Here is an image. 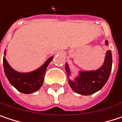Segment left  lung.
<instances>
[{
  "label": "left lung",
  "mask_w": 122,
  "mask_h": 122,
  "mask_svg": "<svg viewBox=\"0 0 122 122\" xmlns=\"http://www.w3.org/2000/svg\"><path fill=\"white\" fill-rule=\"evenodd\" d=\"M105 45H108V41H105ZM112 66V57L110 50L107 51L105 61L101 67L93 71H79L78 75L73 80H71L68 76H71V70L68 64L66 63V71L68 76V83L71 89L83 95H92L100 90L107 83Z\"/></svg>",
  "instance_id": "1"
}]
</instances>
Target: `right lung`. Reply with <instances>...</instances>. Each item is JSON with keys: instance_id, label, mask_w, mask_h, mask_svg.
Masks as SVG:
<instances>
[{"instance_id": "obj_1", "label": "right lung", "mask_w": 122, "mask_h": 122, "mask_svg": "<svg viewBox=\"0 0 122 122\" xmlns=\"http://www.w3.org/2000/svg\"><path fill=\"white\" fill-rule=\"evenodd\" d=\"M5 50L4 55L5 56ZM53 59V56L49 58L39 68L28 72L20 73L14 70L10 66L5 57L3 56V68L5 76L10 83L18 91L25 94H30L37 91L43 85L44 78L47 66Z\"/></svg>"}]
</instances>
